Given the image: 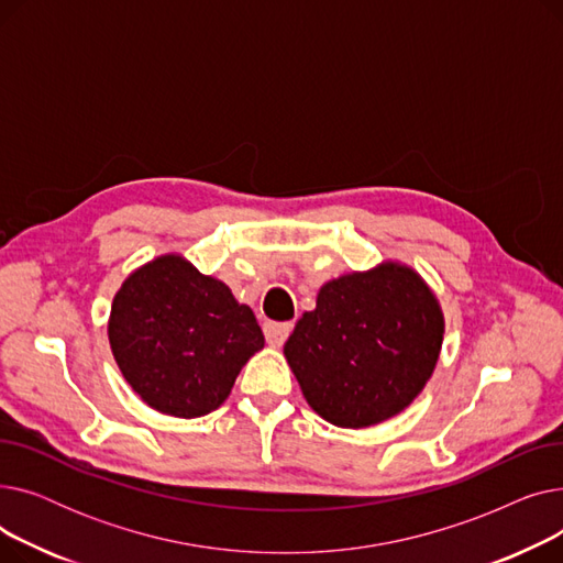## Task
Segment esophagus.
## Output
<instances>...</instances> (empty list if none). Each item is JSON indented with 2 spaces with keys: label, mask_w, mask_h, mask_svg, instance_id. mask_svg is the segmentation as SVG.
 I'll list each match as a JSON object with an SVG mask.
<instances>
[{
  "label": "esophagus",
  "mask_w": 563,
  "mask_h": 563,
  "mask_svg": "<svg viewBox=\"0 0 563 563\" xmlns=\"http://www.w3.org/2000/svg\"><path fill=\"white\" fill-rule=\"evenodd\" d=\"M262 329H264L266 342H269L272 346H280V344L287 340V335L291 333V323H274V321H266Z\"/></svg>",
  "instance_id": "34e87169"
}]
</instances>
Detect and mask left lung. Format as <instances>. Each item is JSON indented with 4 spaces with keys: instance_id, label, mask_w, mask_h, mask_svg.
Returning a JSON list of instances; mask_svg holds the SVG:
<instances>
[{
    "instance_id": "8db88e82",
    "label": "left lung",
    "mask_w": 563,
    "mask_h": 563,
    "mask_svg": "<svg viewBox=\"0 0 563 563\" xmlns=\"http://www.w3.org/2000/svg\"><path fill=\"white\" fill-rule=\"evenodd\" d=\"M445 321L433 291L404 264L323 285L285 342L303 397L323 420L363 429L401 412L427 386Z\"/></svg>"
}]
</instances>
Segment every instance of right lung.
<instances>
[{
  "label": "right lung",
  "instance_id": "1",
  "mask_svg": "<svg viewBox=\"0 0 563 563\" xmlns=\"http://www.w3.org/2000/svg\"><path fill=\"white\" fill-rule=\"evenodd\" d=\"M109 344L147 406L191 420L225 401L264 335L253 310L236 303L228 285L202 276L180 255H162L118 289Z\"/></svg>",
  "mask_w": 563,
  "mask_h": 563
}]
</instances>
